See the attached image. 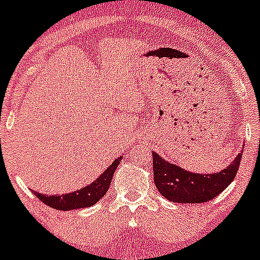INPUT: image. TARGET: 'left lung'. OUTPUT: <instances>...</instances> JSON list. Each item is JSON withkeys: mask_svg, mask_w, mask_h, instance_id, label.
Returning <instances> with one entry per match:
<instances>
[{"mask_svg": "<svg viewBox=\"0 0 260 260\" xmlns=\"http://www.w3.org/2000/svg\"><path fill=\"white\" fill-rule=\"evenodd\" d=\"M243 151L217 173L200 174L183 169L152 152L153 180L161 196L175 203H205L217 197L231 184L239 170Z\"/></svg>", "mask_w": 260, "mask_h": 260, "instance_id": "obj_1", "label": "left lung"}]
</instances>
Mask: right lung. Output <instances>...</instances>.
Listing matches in <instances>:
<instances>
[{"mask_svg":"<svg viewBox=\"0 0 260 260\" xmlns=\"http://www.w3.org/2000/svg\"><path fill=\"white\" fill-rule=\"evenodd\" d=\"M122 157L123 156H119L118 158H115L110 164L109 168L105 169L104 173L96 180H94L91 184L84 186V188L79 189V190L67 194H55V196H45V194L40 193L34 194L45 205L58 211L77 210V208H86L90 206H94L95 203L99 202L104 197L105 193L109 189L115 169L119 165Z\"/></svg>","mask_w":260,"mask_h":260,"instance_id":"1","label":"right lung"}]
</instances>
